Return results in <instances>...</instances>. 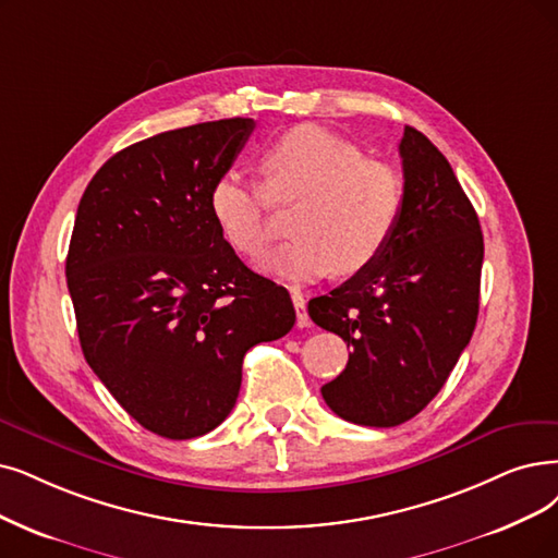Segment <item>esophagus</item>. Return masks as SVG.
<instances>
[{"label": "esophagus", "instance_id": "esophagus-1", "mask_svg": "<svg viewBox=\"0 0 558 558\" xmlns=\"http://www.w3.org/2000/svg\"><path fill=\"white\" fill-rule=\"evenodd\" d=\"M293 306H295V314H298V327H308V314H306V304L304 298L300 293H293Z\"/></svg>", "mask_w": 558, "mask_h": 558}]
</instances>
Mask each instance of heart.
Masks as SVG:
<instances>
[{"instance_id":"b5f03b06","label":"heart","mask_w":558,"mask_h":558,"mask_svg":"<svg viewBox=\"0 0 558 558\" xmlns=\"http://www.w3.org/2000/svg\"><path fill=\"white\" fill-rule=\"evenodd\" d=\"M263 187L238 171L215 178L208 208L219 233L247 256H263L270 242L267 202H300L291 233L265 260V270L306 283L364 272L383 256L403 215V181L385 162L318 125L288 130L260 155Z\"/></svg>"}]
</instances>
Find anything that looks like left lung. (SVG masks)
<instances>
[{"instance_id":"8db88e82","label":"left lung","mask_w":558,"mask_h":558,"mask_svg":"<svg viewBox=\"0 0 558 558\" xmlns=\"http://www.w3.org/2000/svg\"><path fill=\"white\" fill-rule=\"evenodd\" d=\"M403 215L383 256L308 302L318 327L352 348L320 391L333 414L391 428L447 383L478 318L483 233L449 160L414 128L398 144Z\"/></svg>"}]
</instances>
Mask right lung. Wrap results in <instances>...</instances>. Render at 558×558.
<instances>
[{"label":"right lung","instance_id":"right-lung-1","mask_svg":"<svg viewBox=\"0 0 558 558\" xmlns=\"http://www.w3.org/2000/svg\"><path fill=\"white\" fill-rule=\"evenodd\" d=\"M254 119L178 128L119 150L86 185L65 258L86 364L167 439L225 421L250 348L295 325L283 286L252 272L208 208Z\"/></svg>","mask_w":558,"mask_h":558}]
</instances>
